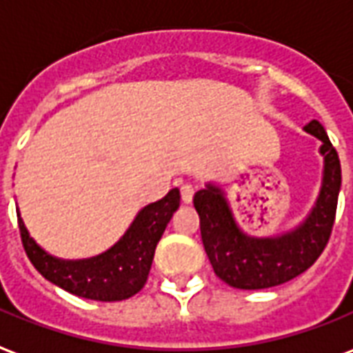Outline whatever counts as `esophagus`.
I'll return each mask as SVG.
<instances>
[{
  "instance_id": "obj_1",
  "label": "esophagus",
  "mask_w": 353,
  "mask_h": 353,
  "mask_svg": "<svg viewBox=\"0 0 353 353\" xmlns=\"http://www.w3.org/2000/svg\"><path fill=\"white\" fill-rule=\"evenodd\" d=\"M192 196H194V187L189 183H185L183 187H181V200H183V203L192 202Z\"/></svg>"
}]
</instances>
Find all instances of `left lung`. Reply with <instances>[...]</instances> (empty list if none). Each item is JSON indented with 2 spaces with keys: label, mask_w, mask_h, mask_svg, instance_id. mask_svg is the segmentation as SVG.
<instances>
[{
  "label": "left lung",
  "mask_w": 353,
  "mask_h": 353,
  "mask_svg": "<svg viewBox=\"0 0 353 353\" xmlns=\"http://www.w3.org/2000/svg\"><path fill=\"white\" fill-rule=\"evenodd\" d=\"M303 130L322 142L323 177L312 210L296 228L279 236H249L239 228L219 185L208 183L194 194L205 254L215 275L232 288L263 290L288 283L309 270L330 241L341 190V161L320 121L312 119Z\"/></svg>",
  "instance_id": "obj_1"
}]
</instances>
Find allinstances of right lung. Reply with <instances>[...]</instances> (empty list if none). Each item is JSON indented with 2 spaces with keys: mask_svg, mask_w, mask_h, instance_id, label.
<instances>
[{
  "mask_svg": "<svg viewBox=\"0 0 353 353\" xmlns=\"http://www.w3.org/2000/svg\"><path fill=\"white\" fill-rule=\"evenodd\" d=\"M179 189H172L163 200L142 208L119 241L101 254L82 260L48 254L30 236L17 211L22 245L35 270L72 296L93 301H123L138 294L148 281L157 243L179 208Z\"/></svg>",
  "mask_w": 353,
  "mask_h": 353,
  "instance_id": "1",
  "label": "right lung"
}]
</instances>
